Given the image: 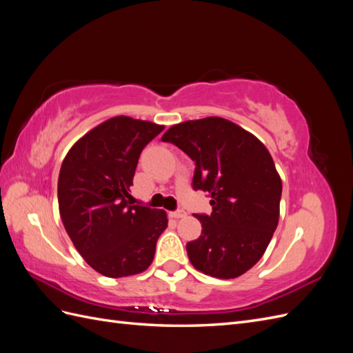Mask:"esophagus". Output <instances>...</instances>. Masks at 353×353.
Listing matches in <instances>:
<instances>
[{"mask_svg":"<svg viewBox=\"0 0 353 353\" xmlns=\"http://www.w3.org/2000/svg\"><path fill=\"white\" fill-rule=\"evenodd\" d=\"M170 216L175 218V219H179V218H185L187 213L184 210H175V212L170 213Z\"/></svg>","mask_w":353,"mask_h":353,"instance_id":"obj_1","label":"esophagus"}]
</instances>
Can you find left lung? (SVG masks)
I'll list each match as a JSON object with an SVG mask.
<instances>
[{
  "label": "left lung",
  "mask_w": 353,
  "mask_h": 353,
  "mask_svg": "<svg viewBox=\"0 0 353 353\" xmlns=\"http://www.w3.org/2000/svg\"><path fill=\"white\" fill-rule=\"evenodd\" d=\"M162 141L193 159V188L210 196V215H196L201 236L187 243L190 262L215 279H237L262 258L279 225L283 184L268 148L218 116L170 126Z\"/></svg>",
  "instance_id": "obj_1"
}]
</instances>
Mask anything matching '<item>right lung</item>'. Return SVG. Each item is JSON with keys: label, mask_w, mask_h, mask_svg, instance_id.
I'll return each instance as SVG.
<instances>
[{"label": "right lung", "mask_w": 353, "mask_h": 353, "mask_svg": "<svg viewBox=\"0 0 353 353\" xmlns=\"http://www.w3.org/2000/svg\"><path fill=\"white\" fill-rule=\"evenodd\" d=\"M163 125L116 116L72 145L57 184L63 225L92 270L110 279L152 265L166 212L134 205L130 187L143 148Z\"/></svg>", "instance_id": "right-lung-1"}]
</instances>
